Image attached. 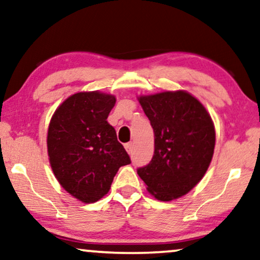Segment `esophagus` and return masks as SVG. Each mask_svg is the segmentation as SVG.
Returning a JSON list of instances; mask_svg holds the SVG:
<instances>
[{"label": "esophagus", "instance_id": "obj_1", "mask_svg": "<svg viewBox=\"0 0 260 260\" xmlns=\"http://www.w3.org/2000/svg\"><path fill=\"white\" fill-rule=\"evenodd\" d=\"M124 148H126V151L128 152V153H132L133 151V144L132 143H128L124 145Z\"/></svg>", "mask_w": 260, "mask_h": 260}]
</instances>
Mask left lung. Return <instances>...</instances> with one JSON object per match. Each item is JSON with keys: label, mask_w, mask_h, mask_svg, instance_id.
Segmentation results:
<instances>
[{"label": "left lung", "mask_w": 260, "mask_h": 260, "mask_svg": "<svg viewBox=\"0 0 260 260\" xmlns=\"http://www.w3.org/2000/svg\"><path fill=\"white\" fill-rule=\"evenodd\" d=\"M154 132L150 164L138 169L147 191L159 201H172L199 184L215 147L212 116L199 99L185 91L138 96Z\"/></svg>", "instance_id": "1"}]
</instances>
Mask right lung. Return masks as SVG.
Returning <instances> with one entry per match:
<instances>
[{
	"instance_id": "right-lung-1",
	"label": "right lung",
	"mask_w": 260,
	"mask_h": 260,
	"mask_svg": "<svg viewBox=\"0 0 260 260\" xmlns=\"http://www.w3.org/2000/svg\"><path fill=\"white\" fill-rule=\"evenodd\" d=\"M114 95L79 91L55 109L47 131V154L52 171L72 197L92 203L108 193L129 155L107 121L115 106Z\"/></svg>"
}]
</instances>
